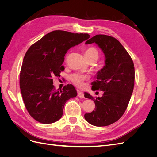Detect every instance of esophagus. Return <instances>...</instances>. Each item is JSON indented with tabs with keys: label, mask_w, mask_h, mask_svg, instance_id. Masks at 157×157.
Instances as JSON below:
<instances>
[{
	"label": "esophagus",
	"mask_w": 157,
	"mask_h": 157,
	"mask_svg": "<svg viewBox=\"0 0 157 157\" xmlns=\"http://www.w3.org/2000/svg\"><path fill=\"white\" fill-rule=\"evenodd\" d=\"M77 95H78V96L79 98H84L83 92H80V91H78V94H77Z\"/></svg>",
	"instance_id": "1"
}]
</instances>
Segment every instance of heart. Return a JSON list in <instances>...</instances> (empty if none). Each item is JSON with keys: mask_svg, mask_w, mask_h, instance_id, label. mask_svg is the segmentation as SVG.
<instances>
[{"mask_svg": "<svg viewBox=\"0 0 157 157\" xmlns=\"http://www.w3.org/2000/svg\"><path fill=\"white\" fill-rule=\"evenodd\" d=\"M84 54L88 61L91 59H95L96 60L99 55L98 50L94 46H90L85 49ZM85 79H86V77L84 75L78 73H74L70 76L71 81L78 87L83 86Z\"/></svg>", "mask_w": 157, "mask_h": 157, "instance_id": "b5f03b06", "label": "heart"}]
</instances>
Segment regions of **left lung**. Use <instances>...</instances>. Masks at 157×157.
<instances>
[{
	"label": "left lung",
	"mask_w": 157,
	"mask_h": 157,
	"mask_svg": "<svg viewBox=\"0 0 157 157\" xmlns=\"http://www.w3.org/2000/svg\"><path fill=\"white\" fill-rule=\"evenodd\" d=\"M97 44L105 56V65L98 71L92 90L103 91L101 97L94 98L90 94L84 97L94 101L95 110L84 118L96 126H106L117 122L124 113L134 86L135 70L130 56L115 38L97 35L86 42Z\"/></svg>",
	"instance_id": "8db88e82"
}]
</instances>
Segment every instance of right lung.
<instances>
[{"label": "right lung", "mask_w": 157, "mask_h": 157, "mask_svg": "<svg viewBox=\"0 0 157 157\" xmlns=\"http://www.w3.org/2000/svg\"><path fill=\"white\" fill-rule=\"evenodd\" d=\"M90 38L87 33L52 31L32 44L23 58L20 71V86L23 100L29 115L42 124L60 119L68 99L76 97L72 84L56 90L54 77H59L64 70L65 54L71 47Z\"/></svg>", "instance_id": "add662e5"}]
</instances>
